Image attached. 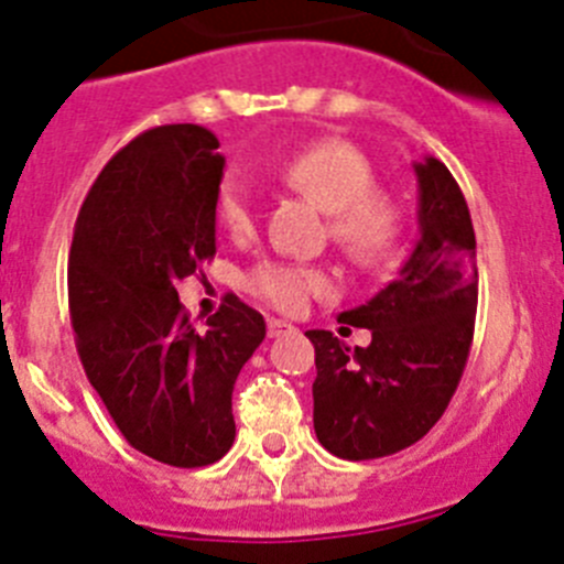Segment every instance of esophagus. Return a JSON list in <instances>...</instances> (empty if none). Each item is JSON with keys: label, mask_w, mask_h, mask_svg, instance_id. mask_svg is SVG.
I'll return each mask as SVG.
<instances>
[{"label": "esophagus", "mask_w": 564, "mask_h": 564, "mask_svg": "<svg viewBox=\"0 0 564 564\" xmlns=\"http://www.w3.org/2000/svg\"><path fill=\"white\" fill-rule=\"evenodd\" d=\"M289 332H294V326L292 323H286V319L272 317L270 323H267V334H270V337H283V334H289Z\"/></svg>", "instance_id": "34e87169"}]
</instances>
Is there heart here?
Listing matches in <instances>:
<instances>
[{"mask_svg":"<svg viewBox=\"0 0 564 564\" xmlns=\"http://www.w3.org/2000/svg\"><path fill=\"white\" fill-rule=\"evenodd\" d=\"M281 180L332 213V236L359 261L382 256L395 238L399 210L373 191V169L359 149L343 140H317L294 151L281 165ZM216 219L227 236L245 238L256 227V207L247 182L230 174L216 194ZM247 292L281 312H301L308 297L328 289L326 272L286 261H261L245 278Z\"/></svg>","mask_w":564,"mask_h":564,"instance_id":"b5f03b06","label":"heart"}]
</instances>
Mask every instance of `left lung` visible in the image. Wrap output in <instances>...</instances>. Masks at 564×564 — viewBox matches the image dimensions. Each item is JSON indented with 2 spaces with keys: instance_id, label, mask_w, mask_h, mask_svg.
Returning a JSON list of instances; mask_svg holds the SVG:
<instances>
[{
  "instance_id": "left-lung-1",
  "label": "left lung",
  "mask_w": 564,
  "mask_h": 564,
  "mask_svg": "<svg viewBox=\"0 0 564 564\" xmlns=\"http://www.w3.org/2000/svg\"><path fill=\"white\" fill-rule=\"evenodd\" d=\"M419 241L395 281L339 319L368 328V348H348L314 328V433L345 460L393 455L435 427L469 357L478 312L475 227L458 182L424 156Z\"/></svg>"
}]
</instances>
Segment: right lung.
<instances>
[{
    "mask_svg": "<svg viewBox=\"0 0 564 564\" xmlns=\"http://www.w3.org/2000/svg\"><path fill=\"white\" fill-rule=\"evenodd\" d=\"M194 123L156 126L106 162L69 250V317L86 379L123 438L169 466L232 446V384L267 323L227 294L194 328L176 283L216 256L225 156Z\"/></svg>",
    "mask_w": 564,
    "mask_h": 564,
    "instance_id": "1",
    "label": "right lung"
}]
</instances>
